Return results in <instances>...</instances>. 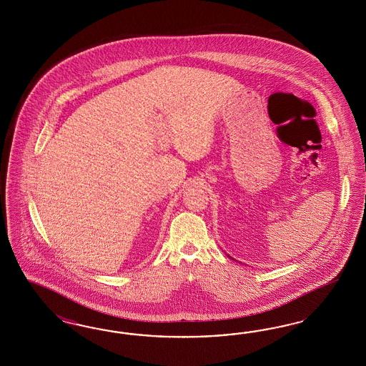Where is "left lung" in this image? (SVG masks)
Masks as SVG:
<instances>
[{"label":"left lung","mask_w":366,"mask_h":366,"mask_svg":"<svg viewBox=\"0 0 366 366\" xmlns=\"http://www.w3.org/2000/svg\"><path fill=\"white\" fill-rule=\"evenodd\" d=\"M229 257H231V256H229ZM233 260H234V259H233Z\"/></svg>","instance_id":"obj_1"}]
</instances>
